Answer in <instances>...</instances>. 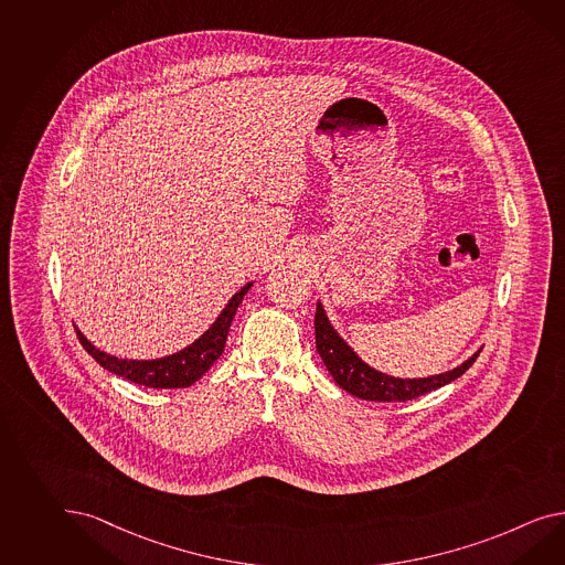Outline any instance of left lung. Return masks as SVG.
Listing matches in <instances>:
<instances>
[{
	"instance_id": "left-lung-1",
	"label": "left lung",
	"mask_w": 565,
	"mask_h": 565,
	"mask_svg": "<svg viewBox=\"0 0 565 565\" xmlns=\"http://www.w3.org/2000/svg\"><path fill=\"white\" fill-rule=\"evenodd\" d=\"M316 348L319 356L330 371L333 381L347 390L348 393L366 399V402H409L419 395H426L430 391L447 385L450 381L459 379L465 371L476 362L479 354H473L469 361L452 369L443 375L428 376V379H395L383 375L375 369H371L347 347V342L333 332L330 321L326 318L321 305L316 311Z\"/></svg>"
}]
</instances>
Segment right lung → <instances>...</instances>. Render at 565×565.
Returning a JSON list of instances; mask_svg holds the SVG:
<instances>
[{
  "label": "right lung",
  "instance_id": "add662e5",
  "mask_svg": "<svg viewBox=\"0 0 565 565\" xmlns=\"http://www.w3.org/2000/svg\"><path fill=\"white\" fill-rule=\"evenodd\" d=\"M249 287L252 285H246L244 289L233 295L232 301L223 309L217 321L192 347L184 348L178 354L166 356V359H158V361L116 359V356H110V354L92 347L82 332H77V338H79L82 347L86 348L87 354L115 375L125 376L132 383L153 387V390H184L192 383H196L213 366V362L223 354L227 333L232 328L233 316Z\"/></svg>",
  "mask_w": 565,
  "mask_h": 565
}]
</instances>
